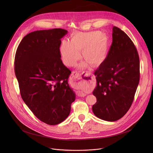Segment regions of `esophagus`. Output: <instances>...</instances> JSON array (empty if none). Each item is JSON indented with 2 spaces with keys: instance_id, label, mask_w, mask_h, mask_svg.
<instances>
[{
  "instance_id": "1",
  "label": "esophagus",
  "mask_w": 153,
  "mask_h": 153,
  "mask_svg": "<svg viewBox=\"0 0 153 153\" xmlns=\"http://www.w3.org/2000/svg\"><path fill=\"white\" fill-rule=\"evenodd\" d=\"M81 79H82V77H81L80 74L77 71H73L71 75L70 76V80H71L74 86H77V81L80 80ZM77 93H78L79 96H80V97H84V96H86V94H85L83 93H82L81 91H78Z\"/></svg>"
}]
</instances>
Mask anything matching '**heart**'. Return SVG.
<instances>
[{
  "label": "heart",
  "instance_id": "1",
  "mask_svg": "<svg viewBox=\"0 0 153 153\" xmlns=\"http://www.w3.org/2000/svg\"><path fill=\"white\" fill-rule=\"evenodd\" d=\"M109 39L108 36L99 31L76 32L71 34L69 43L63 42L60 46V54L63 63L68 67H74L80 59V53L83 58L96 67L102 64L108 53ZM82 68L87 67L86 63H82Z\"/></svg>",
  "mask_w": 153,
  "mask_h": 153
}]
</instances>
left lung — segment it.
Listing matches in <instances>:
<instances>
[{"label": "left lung", "instance_id": "1", "mask_svg": "<svg viewBox=\"0 0 153 153\" xmlns=\"http://www.w3.org/2000/svg\"><path fill=\"white\" fill-rule=\"evenodd\" d=\"M113 42L106 60L94 72L97 85L93 94L97 102L92 110L96 116L114 122L131 106L140 79L137 49L128 35L113 28Z\"/></svg>", "mask_w": 153, "mask_h": 153}]
</instances>
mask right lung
<instances>
[{
    "mask_svg": "<svg viewBox=\"0 0 153 153\" xmlns=\"http://www.w3.org/2000/svg\"><path fill=\"white\" fill-rule=\"evenodd\" d=\"M64 29L39 30L26 35L17 47L14 71L22 98L37 118L57 125L69 116L75 93L68 79L71 71L60 57Z\"/></svg>",
    "mask_w": 153,
    "mask_h": 153,
    "instance_id": "add662e5",
    "label": "right lung"
}]
</instances>
